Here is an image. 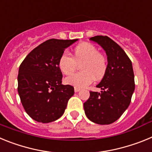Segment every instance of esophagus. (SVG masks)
<instances>
[{"label": "esophagus", "instance_id": "1", "mask_svg": "<svg viewBox=\"0 0 152 152\" xmlns=\"http://www.w3.org/2000/svg\"><path fill=\"white\" fill-rule=\"evenodd\" d=\"M80 91V88H76V87H75V92H76V93H77V92H79V91Z\"/></svg>", "mask_w": 152, "mask_h": 152}]
</instances>
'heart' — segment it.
<instances>
[{
	"mask_svg": "<svg viewBox=\"0 0 152 152\" xmlns=\"http://www.w3.org/2000/svg\"><path fill=\"white\" fill-rule=\"evenodd\" d=\"M77 64H81V72L68 77L65 82L78 88L89 85L94 77L96 80L101 79L107 69V58L100 53L96 47L88 42H83L75 47L72 56L64 52L58 59V67L61 72L66 75L74 73Z\"/></svg>",
	"mask_w": 152,
	"mask_h": 152,
	"instance_id": "b5f03b06",
	"label": "heart"
}]
</instances>
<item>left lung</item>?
<instances>
[{"instance_id": "left-lung-1", "label": "left lung", "mask_w": 152, "mask_h": 152, "mask_svg": "<svg viewBox=\"0 0 152 152\" xmlns=\"http://www.w3.org/2000/svg\"><path fill=\"white\" fill-rule=\"evenodd\" d=\"M96 42L107 56V69L96 88L101 92L90 91L84 103V112L91 121L108 125L116 121L129 106L135 90L134 72L131 60L121 47L107 36L90 39Z\"/></svg>"}]
</instances>
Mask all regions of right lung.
Returning <instances> with one entry per match:
<instances>
[{
    "instance_id": "add662e5",
    "label": "right lung",
    "mask_w": 152,
    "mask_h": 152,
    "mask_svg": "<svg viewBox=\"0 0 152 152\" xmlns=\"http://www.w3.org/2000/svg\"><path fill=\"white\" fill-rule=\"evenodd\" d=\"M77 40H47L31 51L21 63L18 94L26 113L36 121L48 123L61 117L75 94L72 86L61 84L58 59Z\"/></svg>"
}]
</instances>
